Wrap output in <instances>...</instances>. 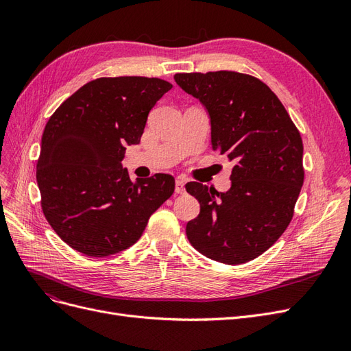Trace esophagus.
I'll list each match as a JSON object with an SVG mask.
<instances>
[{
	"instance_id": "esophagus-1",
	"label": "esophagus",
	"mask_w": 351,
	"mask_h": 351,
	"mask_svg": "<svg viewBox=\"0 0 351 351\" xmlns=\"http://www.w3.org/2000/svg\"><path fill=\"white\" fill-rule=\"evenodd\" d=\"M184 184H186V180H183V178L176 180V193L177 195H183L186 192Z\"/></svg>"
}]
</instances>
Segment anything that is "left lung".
<instances>
[{
  "instance_id": "left-lung-1",
  "label": "left lung",
  "mask_w": 351,
  "mask_h": 351,
  "mask_svg": "<svg viewBox=\"0 0 351 351\" xmlns=\"http://www.w3.org/2000/svg\"><path fill=\"white\" fill-rule=\"evenodd\" d=\"M184 92L205 105L212 149L232 164L226 193L186 184L200 204L187 222L190 244L227 265L267 252L289 227L304 180L303 142L289 112L267 84L231 70L177 73Z\"/></svg>"
}]
</instances>
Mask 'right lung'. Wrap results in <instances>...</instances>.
<instances>
[{
    "label": "right lung",
    "instance_id": "add662e5",
    "mask_svg": "<svg viewBox=\"0 0 351 351\" xmlns=\"http://www.w3.org/2000/svg\"><path fill=\"white\" fill-rule=\"evenodd\" d=\"M171 88L158 77H99L49 117L36 182L42 212L71 249L104 258L130 247L174 193L173 176L132 182L121 165L125 146L141 142L147 114Z\"/></svg>",
    "mask_w": 351,
    "mask_h": 351
}]
</instances>
